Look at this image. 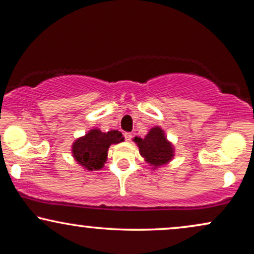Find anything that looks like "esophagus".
Returning <instances> with one entry per match:
<instances>
[{"instance_id": "1", "label": "esophagus", "mask_w": 254, "mask_h": 254, "mask_svg": "<svg viewBox=\"0 0 254 254\" xmlns=\"http://www.w3.org/2000/svg\"><path fill=\"white\" fill-rule=\"evenodd\" d=\"M124 136H125V139L127 140V141H130V140H132V137H133L132 133H128V132L125 133V134H124Z\"/></svg>"}]
</instances>
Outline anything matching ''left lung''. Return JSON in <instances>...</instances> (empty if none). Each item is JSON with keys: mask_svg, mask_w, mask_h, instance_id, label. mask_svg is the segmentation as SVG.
I'll return each instance as SVG.
<instances>
[{"mask_svg": "<svg viewBox=\"0 0 254 254\" xmlns=\"http://www.w3.org/2000/svg\"><path fill=\"white\" fill-rule=\"evenodd\" d=\"M134 142L139 147V152L146 162L153 168L168 164L174 156L173 145L168 141L165 132L160 127H153L148 134L141 137H134Z\"/></svg>", "mask_w": 254, "mask_h": 254, "instance_id": "left-lung-1", "label": "left lung"}]
</instances>
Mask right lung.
Wrapping results in <instances>:
<instances>
[{"label":"right lung","instance_id":"right-lung-1","mask_svg":"<svg viewBox=\"0 0 254 254\" xmlns=\"http://www.w3.org/2000/svg\"><path fill=\"white\" fill-rule=\"evenodd\" d=\"M124 140L119 130L103 133L98 128H93L86 135L75 140L71 146V153L75 160L87 171H98L107 161L109 146L112 143H120Z\"/></svg>","mask_w":254,"mask_h":254}]
</instances>
